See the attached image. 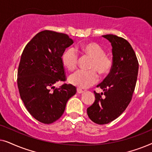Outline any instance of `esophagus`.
<instances>
[{"instance_id":"34e87169","label":"esophagus","mask_w":152,"mask_h":152,"mask_svg":"<svg viewBox=\"0 0 152 152\" xmlns=\"http://www.w3.org/2000/svg\"><path fill=\"white\" fill-rule=\"evenodd\" d=\"M77 92L78 93H83L84 92V91L81 88H77Z\"/></svg>"}]
</instances>
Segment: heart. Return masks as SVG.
<instances>
[{
    "mask_svg": "<svg viewBox=\"0 0 152 152\" xmlns=\"http://www.w3.org/2000/svg\"><path fill=\"white\" fill-rule=\"evenodd\" d=\"M84 53L92 58L90 64V70H79L69 77V82L80 88H88L95 84L98 80L99 73L104 75L111 69V57L104 54V50L100 45L94 42L83 44L81 47ZM63 64L69 70H73L77 66L78 55L75 49L70 48L64 52L61 57Z\"/></svg>",
    "mask_w": 152,
    "mask_h": 152,
    "instance_id": "b5f03b06",
    "label": "heart"
}]
</instances>
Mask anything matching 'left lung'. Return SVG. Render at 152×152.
<instances>
[{"label":"left lung","instance_id":"obj_1","mask_svg":"<svg viewBox=\"0 0 152 152\" xmlns=\"http://www.w3.org/2000/svg\"><path fill=\"white\" fill-rule=\"evenodd\" d=\"M111 43L113 64L107 77L97 85L104 93L94 91L95 102L87 109L90 119L98 124L116 119L132 100L138 72V61L132 45L125 39L113 34L103 35ZM105 95L104 99L101 95Z\"/></svg>","mask_w":152,"mask_h":152}]
</instances>
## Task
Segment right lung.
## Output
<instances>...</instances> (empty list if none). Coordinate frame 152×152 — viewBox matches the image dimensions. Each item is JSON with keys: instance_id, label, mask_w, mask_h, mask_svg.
Masks as SVG:
<instances>
[{"instance_id": "1", "label": "right lung", "mask_w": 152, "mask_h": 152, "mask_svg": "<svg viewBox=\"0 0 152 152\" xmlns=\"http://www.w3.org/2000/svg\"><path fill=\"white\" fill-rule=\"evenodd\" d=\"M72 43L67 34L43 30L31 39L22 53L17 75L20 98L29 113L42 123L59 119L76 93L71 84H64L59 88L54 86L66 80L61 57Z\"/></svg>"}]
</instances>
